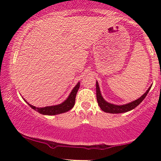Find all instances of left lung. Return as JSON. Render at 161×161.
<instances>
[{"label": "left lung", "instance_id": "left-lung-1", "mask_svg": "<svg viewBox=\"0 0 161 161\" xmlns=\"http://www.w3.org/2000/svg\"><path fill=\"white\" fill-rule=\"evenodd\" d=\"M151 87H149L148 89L146 91V92L143 95L141 96L139 98H138L136 101H132V102L128 103V104H123V105H116L109 103L106 101L101 95V91H100L99 85L97 82H96V96H97V101L98 103L99 107L101 108L103 111L106 113H110V114H121V113H125L130 111L136 108L138 104H141V102L145 98L146 95L148 93L149 90L151 89Z\"/></svg>", "mask_w": 161, "mask_h": 161}]
</instances>
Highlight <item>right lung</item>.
<instances>
[{
	"label": "right lung",
	"mask_w": 161,
	"mask_h": 161,
	"mask_svg": "<svg viewBox=\"0 0 161 161\" xmlns=\"http://www.w3.org/2000/svg\"><path fill=\"white\" fill-rule=\"evenodd\" d=\"M79 86H80V82H79L76 84V86L73 88V89L72 90L71 92H70L69 95L68 96L67 98H66L64 102H62L61 104H59L57 105L47 106V107H45V108H36V107L33 106V105L30 104L29 103H28L24 98L23 100L33 109V110H36L37 112L40 113L41 114H43V115H48V116L57 115V114H63V113L69 111V110H71V109L73 108V106L75 105V96H76L77 92H78Z\"/></svg>",
	"instance_id": "1"
}]
</instances>
